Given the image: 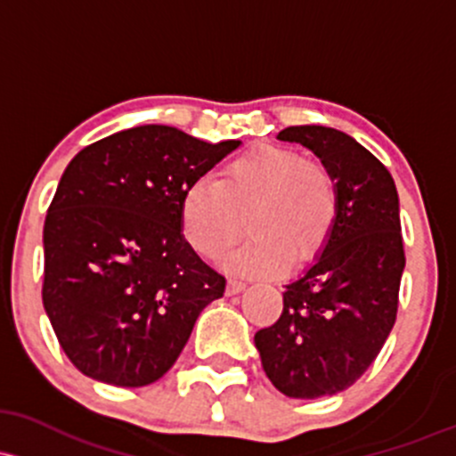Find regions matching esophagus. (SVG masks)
I'll use <instances>...</instances> for the list:
<instances>
[{"mask_svg": "<svg viewBox=\"0 0 456 456\" xmlns=\"http://www.w3.org/2000/svg\"><path fill=\"white\" fill-rule=\"evenodd\" d=\"M244 288H247V283L240 281V279H229V281H227V294H229V297H233V294H240Z\"/></svg>", "mask_w": 456, "mask_h": 456, "instance_id": "obj_1", "label": "esophagus"}]
</instances>
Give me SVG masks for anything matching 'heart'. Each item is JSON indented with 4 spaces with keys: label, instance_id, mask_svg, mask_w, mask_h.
<instances>
[{
    "label": "heart",
    "instance_id": "heart-1",
    "mask_svg": "<svg viewBox=\"0 0 456 456\" xmlns=\"http://www.w3.org/2000/svg\"><path fill=\"white\" fill-rule=\"evenodd\" d=\"M338 183L297 151L262 147L240 155L216 182L199 179L182 199V233L203 257L227 251L247 212V242L224 259L242 274H279L322 251L338 220Z\"/></svg>",
    "mask_w": 456,
    "mask_h": 456
}]
</instances>
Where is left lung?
Segmentation results:
<instances>
[{
    "mask_svg": "<svg viewBox=\"0 0 456 456\" xmlns=\"http://www.w3.org/2000/svg\"><path fill=\"white\" fill-rule=\"evenodd\" d=\"M277 138L303 144L329 168L339 209L312 266L285 285L281 316L255 333V348L285 396H333L366 372L396 322L404 270L396 183L339 129L298 125Z\"/></svg>",
    "mask_w": 456,
    "mask_h": 456,
    "instance_id": "obj_1",
    "label": "left lung"
}]
</instances>
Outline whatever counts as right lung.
Returning <instances> with one entry per match:
<instances>
[{
  "label": "right lung",
  "instance_id": "add662e5",
  "mask_svg": "<svg viewBox=\"0 0 456 456\" xmlns=\"http://www.w3.org/2000/svg\"><path fill=\"white\" fill-rule=\"evenodd\" d=\"M240 140L168 125L97 140L64 168L43 229V305L71 363L117 387L162 379L224 277L182 233L186 190Z\"/></svg>",
  "mask_w": 456,
  "mask_h": 456
}]
</instances>
